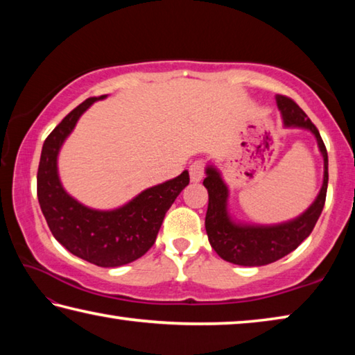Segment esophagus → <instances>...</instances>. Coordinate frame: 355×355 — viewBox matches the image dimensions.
I'll list each match as a JSON object with an SVG mask.
<instances>
[{
  "label": "esophagus",
  "instance_id": "obj_1",
  "mask_svg": "<svg viewBox=\"0 0 355 355\" xmlns=\"http://www.w3.org/2000/svg\"><path fill=\"white\" fill-rule=\"evenodd\" d=\"M204 178V164L201 160L195 162V164L190 165V179L191 182H201Z\"/></svg>",
  "mask_w": 355,
  "mask_h": 355
}]
</instances>
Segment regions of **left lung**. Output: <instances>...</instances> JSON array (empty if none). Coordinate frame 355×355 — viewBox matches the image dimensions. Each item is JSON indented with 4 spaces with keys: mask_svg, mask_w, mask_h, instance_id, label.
<instances>
[{
    "mask_svg": "<svg viewBox=\"0 0 355 355\" xmlns=\"http://www.w3.org/2000/svg\"><path fill=\"white\" fill-rule=\"evenodd\" d=\"M285 126L309 129L316 137L318 148L324 159V179L318 196L306 212L288 223L276 226H243L235 225L227 214L229 190L223 182L221 174L214 166L207 168L204 187L209 191V206L206 214V231L210 245L226 262L243 266H262L276 262L295 251L318 221L326 202L327 193V151L315 124L310 121L300 105L288 96H276Z\"/></svg>",
    "mask_w": 355,
    "mask_h": 355,
    "instance_id": "8db88e82",
    "label": "left lung"
}]
</instances>
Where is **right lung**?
<instances>
[{
    "instance_id": "obj_1",
    "label": "right lung",
    "mask_w": 355,
    "mask_h": 355,
    "mask_svg": "<svg viewBox=\"0 0 355 355\" xmlns=\"http://www.w3.org/2000/svg\"><path fill=\"white\" fill-rule=\"evenodd\" d=\"M103 98L105 95L85 99L46 137L37 171V198L49 231L65 250L93 265L114 268L134 262L148 252L166 210L187 187L190 178L189 171H182L171 181L141 191L126 206L115 210H93L73 200L59 181V149L79 116Z\"/></svg>"
}]
</instances>
